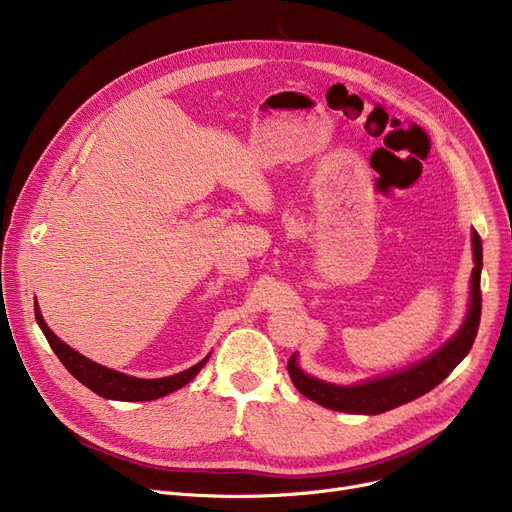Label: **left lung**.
Listing matches in <instances>:
<instances>
[{"label": "left lung", "mask_w": 512, "mask_h": 512, "mask_svg": "<svg viewBox=\"0 0 512 512\" xmlns=\"http://www.w3.org/2000/svg\"><path fill=\"white\" fill-rule=\"evenodd\" d=\"M471 236H473L475 267H473V280H471L469 313L459 334L450 338L440 351H436L432 357H427L425 361L405 371L388 375V378L365 382L361 386H334V384L309 378L307 373L299 369L297 355H292L288 359V373L297 390L309 400L317 402V405L332 411L353 413V415H380L423 396L425 392L434 390L440 382H444L452 373V369L469 355L477 336L479 319H481V288H479L481 265H483L481 238L475 230Z\"/></svg>", "instance_id": "obj_1"}]
</instances>
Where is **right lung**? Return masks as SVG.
<instances>
[{
  "label": "right lung",
  "mask_w": 512,
  "mask_h": 512,
  "mask_svg": "<svg viewBox=\"0 0 512 512\" xmlns=\"http://www.w3.org/2000/svg\"><path fill=\"white\" fill-rule=\"evenodd\" d=\"M35 317H37V324L41 326L49 346L53 348V353L58 355L62 365L74 375V378L80 384L87 386L89 390H93L95 394H99L103 398L132 402V400H155L159 396H166V394H170V392H174V390H178V388H182V386L191 382L209 359V357H205L203 361H199L191 369H186V371L176 373V375H170V378H161V380L130 378V375L118 373L114 369H107V367L83 357L80 353H76L74 348L64 344L56 334H53L47 328L37 305H35Z\"/></svg>",
  "instance_id": "1"
}]
</instances>
